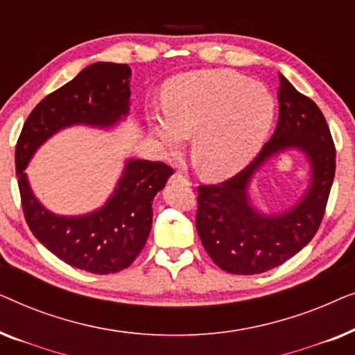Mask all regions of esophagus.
<instances>
[{
    "mask_svg": "<svg viewBox=\"0 0 355 355\" xmlns=\"http://www.w3.org/2000/svg\"><path fill=\"white\" fill-rule=\"evenodd\" d=\"M169 181H171L173 184H182V186H191V181H189V179L184 176L182 173H174L173 176H171V179H169Z\"/></svg>",
    "mask_w": 355,
    "mask_h": 355,
    "instance_id": "1",
    "label": "esophagus"
}]
</instances>
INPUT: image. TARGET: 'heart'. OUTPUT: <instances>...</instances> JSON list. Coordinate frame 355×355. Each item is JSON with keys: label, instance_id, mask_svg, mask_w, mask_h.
Instances as JSON below:
<instances>
[{"label": "heart", "instance_id": "1", "mask_svg": "<svg viewBox=\"0 0 355 355\" xmlns=\"http://www.w3.org/2000/svg\"><path fill=\"white\" fill-rule=\"evenodd\" d=\"M164 114L150 125L169 150L192 137V157L205 176L226 178L255 157L275 118V98L263 84L218 69L174 77L164 89Z\"/></svg>", "mask_w": 355, "mask_h": 355}]
</instances>
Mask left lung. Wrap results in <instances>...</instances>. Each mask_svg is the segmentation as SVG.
Wrapping results in <instances>:
<instances>
[{"mask_svg":"<svg viewBox=\"0 0 355 355\" xmlns=\"http://www.w3.org/2000/svg\"><path fill=\"white\" fill-rule=\"evenodd\" d=\"M279 118L271 139L244 169L220 184L197 187L196 227L207 254L232 275H259L297 254L322 225L336 171V148L313 100L279 76ZM299 148L313 164L309 191L297 206L265 217L250 205L246 186L266 159Z\"/></svg>","mask_w":355,"mask_h":355,"instance_id":"1","label":"left lung"}]
</instances>
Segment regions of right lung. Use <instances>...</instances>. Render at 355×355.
I'll list each match as a JSON object with an SVG mask.
<instances>
[{
	"mask_svg": "<svg viewBox=\"0 0 355 355\" xmlns=\"http://www.w3.org/2000/svg\"><path fill=\"white\" fill-rule=\"evenodd\" d=\"M130 67L95 62L46 95L24 123L16 145L22 211L33 236L67 265L95 275L128 268L152 230V202L173 174L162 162L130 159L113 197L85 216H58L40 205L24 173L48 137L72 124L110 128L129 111Z\"/></svg>",
	"mask_w": 355,
	"mask_h": 355,
	"instance_id": "obj_1",
	"label": "right lung"
}]
</instances>
